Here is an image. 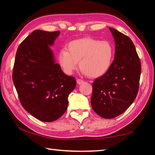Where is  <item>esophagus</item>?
Instances as JSON below:
<instances>
[{"mask_svg": "<svg viewBox=\"0 0 155 155\" xmlns=\"http://www.w3.org/2000/svg\"><path fill=\"white\" fill-rule=\"evenodd\" d=\"M77 83L78 85H81V84H83L84 83V81L82 79H80V78H77Z\"/></svg>", "mask_w": 155, "mask_h": 155, "instance_id": "esophagus-1", "label": "esophagus"}]
</instances>
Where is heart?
<instances>
[{
  "instance_id": "obj_1",
  "label": "heart",
  "mask_w": 155,
  "mask_h": 155,
  "mask_svg": "<svg viewBox=\"0 0 155 155\" xmlns=\"http://www.w3.org/2000/svg\"><path fill=\"white\" fill-rule=\"evenodd\" d=\"M114 56V46L109 41L87 37L68 43L67 51L63 49L59 52L58 61L65 74H72L79 61L83 74L98 78L108 72Z\"/></svg>"
}]
</instances>
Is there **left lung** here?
Listing matches in <instances>:
<instances>
[{"instance_id": "8db88e82", "label": "left lung", "mask_w": 155, "mask_h": 155, "mask_svg": "<svg viewBox=\"0 0 155 155\" xmlns=\"http://www.w3.org/2000/svg\"><path fill=\"white\" fill-rule=\"evenodd\" d=\"M115 57L105 74L94 80L91 104L102 117L111 119L124 113L137 95L141 66L132 40L113 28Z\"/></svg>"}]
</instances>
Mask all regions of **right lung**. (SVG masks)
Listing matches in <instances>:
<instances>
[{
	"mask_svg": "<svg viewBox=\"0 0 155 155\" xmlns=\"http://www.w3.org/2000/svg\"><path fill=\"white\" fill-rule=\"evenodd\" d=\"M59 33L33 31L18 46L13 68V82L22 106L46 122L57 120L65 112L68 96L77 84L74 77L65 74L56 64L49 47Z\"/></svg>",
	"mask_w": 155,
	"mask_h": 155,
	"instance_id": "right-lung-1",
	"label": "right lung"
}]
</instances>
